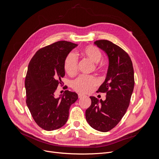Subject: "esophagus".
<instances>
[{
	"label": "esophagus",
	"instance_id": "obj_1",
	"mask_svg": "<svg viewBox=\"0 0 159 159\" xmlns=\"http://www.w3.org/2000/svg\"><path fill=\"white\" fill-rule=\"evenodd\" d=\"M84 97H85V95H84L81 94V93L78 94V98H79L80 99V98H84Z\"/></svg>",
	"mask_w": 159,
	"mask_h": 159
}]
</instances>
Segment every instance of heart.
<instances>
[{
	"label": "heart",
	"instance_id": "heart-1",
	"mask_svg": "<svg viewBox=\"0 0 159 159\" xmlns=\"http://www.w3.org/2000/svg\"><path fill=\"white\" fill-rule=\"evenodd\" d=\"M81 54L87 57L94 64H98L102 58V54L96 46H88L81 50ZM103 64L98 66L102 68ZM64 68L66 72L70 76L77 74L78 69V60L75 54L71 52L67 55L64 62ZM98 85V81L93 76L81 75L74 81L72 84L73 89L81 93H88L92 91Z\"/></svg>",
	"mask_w": 159,
	"mask_h": 159
}]
</instances>
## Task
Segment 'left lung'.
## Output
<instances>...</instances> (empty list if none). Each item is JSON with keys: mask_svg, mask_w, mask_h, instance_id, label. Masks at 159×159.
Here are the masks:
<instances>
[{"mask_svg": "<svg viewBox=\"0 0 159 159\" xmlns=\"http://www.w3.org/2000/svg\"><path fill=\"white\" fill-rule=\"evenodd\" d=\"M94 44L108 56L106 78L97 92L106 93L105 101L91 96V104L85 111L89 125L101 132L114 128L125 114L133 91L134 70L131 58L121 48L106 40Z\"/></svg>", "mask_w": 159, "mask_h": 159, "instance_id": "8db88e82", "label": "left lung"}]
</instances>
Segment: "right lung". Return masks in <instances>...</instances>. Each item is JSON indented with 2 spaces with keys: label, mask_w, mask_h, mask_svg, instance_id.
Listing matches in <instances>:
<instances>
[{
  "label": "right lung",
  "mask_w": 159,
  "mask_h": 159,
  "mask_svg": "<svg viewBox=\"0 0 159 159\" xmlns=\"http://www.w3.org/2000/svg\"><path fill=\"white\" fill-rule=\"evenodd\" d=\"M78 44L59 41L36 52L28 67L25 79L26 105L37 125L46 131L64 126L71 105L78 94L66 90L58 98L54 96L61 78L65 75L66 57Z\"/></svg>",
  "instance_id": "1"
}]
</instances>
